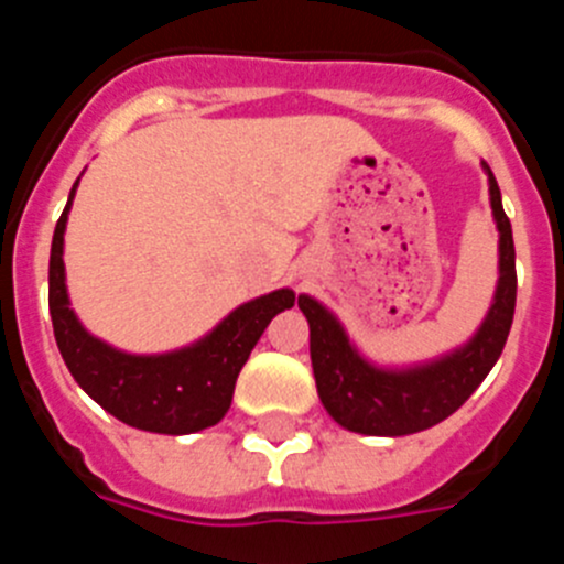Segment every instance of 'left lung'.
Instances as JSON below:
<instances>
[{"instance_id":"1","label":"left lung","mask_w":564,"mask_h":564,"mask_svg":"<svg viewBox=\"0 0 564 564\" xmlns=\"http://www.w3.org/2000/svg\"><path fill=\"white\" fill-rule=\"evenodd\" d=\"M486 172L491 208L500 228V282L480 333L463 350L417 370H376L352 350L338 322L325 307L311 296H299V307L311 325V361L318 398L325 410L350 432L395 437L430 430L460 410L500 358L514 322L517 262L511 220L502 212L500 186L488 163Z\"/></svg>"}]
</instances>
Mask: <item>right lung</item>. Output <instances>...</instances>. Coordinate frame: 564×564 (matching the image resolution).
Segmentation results:
<instances>
[{"mask_svg": "<svg viewBox=\"0 0 564 564\" xmlns=\"http://www.w3.org/2000/svg\"><path fill=\"white\" fill-rule=\"evenodd\" d=\"M78 186V181H76ZM69 192L50 248V316L67 370L93 401L134 430L188 435L214 426L231 406L234 383L271 318L293 307V291H273L237 307L212 336L166 356H127L89 336L69 311L64 288V226Z\"/></svg>", "mask_w": 564, "mask_h": 564, "instance_id": "1", "label": "right lung"}]
</instances>
